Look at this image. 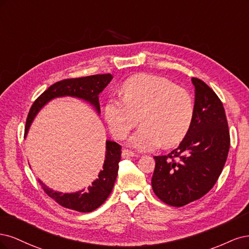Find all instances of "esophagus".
Returning <instances> with one entry per match:
<instances>
[{"label":"esophagus","instance_id":"34e87169","mask_svg":"<svg viewBox=\"0 0 249 249\" xmlns=\"http://www.w3.org/2000/svg\"><path fill=\"white\" fill-rule=\"evenodd\" d=\"M135 156H136V154H135V153H133V152L129 151V150H126V149H124V150L122 151V157H123V158L135 157Z\"/></svg>","mask_w":249,"mask_h":249}]
</instances>
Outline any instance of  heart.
Masks as SVG:
<instances>
[{
	"label": "heart",
	"instance_id": "obj_1",
	"mask_svg": "<svg viewBox=\"0 0 249 249\" xmlns=\"http://www.w3.org/2000/svg\"><path fill=\"white\" fill-rule=\"evenodd\" d=\"M123 98L111 97L104 104V119L110 132L123 139L138 123L127 142L131 148L147 152L162 142L172 147L180 142L189 131L195 107L191 95L162 76L141 73L122 84Z\"/></svg>",
	"mask_w": 249,
	"mask_h": 249
}]
</instances>
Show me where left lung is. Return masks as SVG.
<instances>
[{
  "mask_svg": "<svg viewBox=\"0 0 249 249\" xmlns=\"http://www.w3.org/2000/svg\"><path fill=\"white\" fill-rule=\"evenodd\" d=\"M195 86V114L180 145L164 156H154L152 188L163 203L185 206L204 196L220 176L230 149L229 126L222 102L198 78Z\"/></svg>",
  "mask_w": 249,
  "mask_h": 249,
  "instance_id": "8db88e82",
  "label": "left lung"
}]
</instances>
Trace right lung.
I'll use <instances>...</instances> for the list:
<instances>
[{
  "label": "right lung",
  "mask_w": 249,
  "mask_h": 249,
  "mask_svg": "<svg viewBox=\"0 0 249 249\" xmlns=\"http://www.w3.org/2000/svg\"><path fill=\"white\" fill-rule=\"evenodd\" d=\"M111 79L113 75L96 74L91 76L69 78L58 82L51 86L34 101L32 106L26 122L25 138L28 134L30 126L34 121L35 117L41 108L51 100L59 97H75L89 102L100 115V106L98 95L103 91ZM106 159H104L102 170L98 174V178L92 182V185L87 189H82L71 194L54 191L47 187L45 184L39 180L40 185L45 191V194L54 199L59 205L78 212H92L100 207L110 195L116 182L119 162L121 160V146L116 142L107 141Z\"/></svg>",
  "instance_id": "obj_1"
}]
</instances>
